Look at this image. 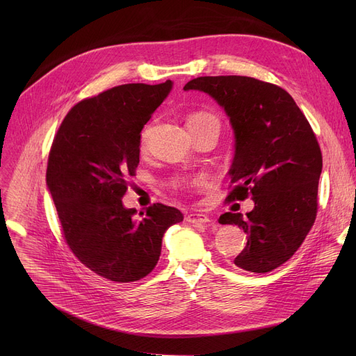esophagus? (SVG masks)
I'll return each instance as SVG.
<instances>
[{"label":"esophagus","instance_id":"34e87169","mask_svg":"<svg viewBox=\"0 0 356 356\" xmlns=\"http://www.w3.org/2000/svg\"><path fill=\"white\" fill-rule=\"evenodd\" d=\"M186 220L191 222V223H208L211 222L208 215H203V213H189L186 215Z\"/></svg>","mask_w":356,"mask_h":356}]
</instances>
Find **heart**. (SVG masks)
Returning a JSON list of instances; mask_svg holds the SVG:
<instances>
[{"instance_id":"obj_1","label":"heart","mask_w":356,"mask_h":356,"mask_svg":"<svg viewBox=\"0 0 356 356\" xmlns=\"http://www.w3.org/2000/svg\"><path fill=\"white\" fill-rule=\"evenodd\" d=\"M207 122H218V120L211 115V114H204V112H197V114L189 117L188 120V128H192V127H197V125H202V124H207ZM145 138V133L143 134V141ZM176 186H184L186 183L183 180H176L175 181Z\"/></svg>"}]
</instances>
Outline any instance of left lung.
Here are the masks:
<instances>
[{
	"instance_id": "left-lung-1",
	"label": "left lung",
	"mask_w": 356,
	"mask_h": 356,
	"mask_svg": "<svg viewBox=\"0 0 356 356\" xmlns=\"http://www.w3.org/2000/svg\"><path fill=\"white\" fill-rule=\"evenodd\" d=\"M184 90L208 93L225 109L235 136L228 200H254V209L220 215L222 225H238L247 247L234 259L251 273L284 264L303 244L317 213L322 152L313 129L277 85L248 76H202Z\"/></svg>"
}]
</instances>
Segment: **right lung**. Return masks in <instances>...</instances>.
<instances>
[{"label":"right lung","instance_id":"1","mask_svg":"<svg viewBox=\"0 0 356 356\" xmlns=\"http://www.w3.org/2000/svg\"><path fill=\"white\" fill-rule=\"evenodd\" d=\"M172 81L127 83L74 105L54 136L46 183L72 252L115 283L145 277L157 266L164 232L183 220L154 203L136 219L122 196L140 163L141 129L167 98Z\"/></svg>","mask_w":356,"mask_h":356}]
</instances>
